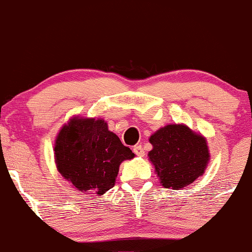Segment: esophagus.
<instances>
[{"instance_id": "esophagus-1", "label": "esophagus", "mask_w": 252, "mask_h": 252, "mask_svg": "<svg viewBox=\"0 0 252 252\" xmlns=\"http://www.w3.org/2000/svg\"><path fill=\"white\" fill-rule=\"evenodd\" d=\"M132 150H134V153L137 156H144V149H143V147L141 146V144H138V146H135L134 148H132Z\"/></svg>"}]
</instances>
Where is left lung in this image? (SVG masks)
I'll return each mask as SVG.
<instances>
[{"label": "left lung", "instance_id": "obj_1", "mask_svg": "<svg viewBox=\"0 0 252 252\" xmlns=\"http://www.w3.org/2000/svg\"><path fill=\"white\" fill-rule=\"evenodd\" d=\"M149 158L166 189H180L202 175L209 162L205 138L189 126L170 124L150 136Z\"/></svg>", "mask_w": 252, "mask_h": 252}]
</instances>
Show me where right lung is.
Returning <instances> with one entry per match:
<instances>
[{"mask_svg": "<svg viewBox=\"0 0 252 252\" xmlns=\"http://www.w3.org/2000/svg\"><path fill=\"white\" fill-rule=\"evenodd\" d=\"M58 170L82 192L102 195L115 186L120 164L134 158L108 124L94 118H72L54 147Z\"/></svg>", "mask_w": 252, "mask_h": 252, "instance_id": "add662e5", "label": "right lung"}]
</instances>
